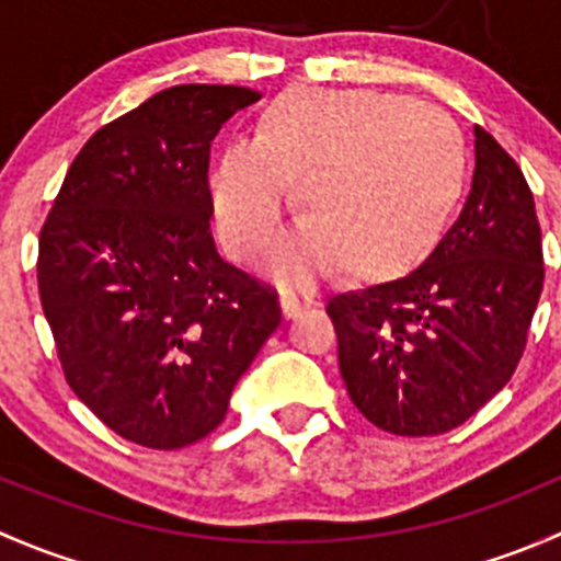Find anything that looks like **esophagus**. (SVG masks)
<instances>
[{"label":"esophagus","instance_id":"1","mask_svg":"<svg viewBox=\"0 0 561 561\" xmlns=\"http://www.w3.org/2000/svg\"><path fill=\"white\" fill-rule=\"evenodd\" d=\"M314 304L312 296H304V293H293V290H285L279 296V307H282V314L287 317V320H293V317H301L307 312L309 307Z\"/></svg>","mask_w":561,"mask_h":561}]
</instances>
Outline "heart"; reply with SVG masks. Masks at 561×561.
<instances>
[{
	"label": "heart",
	"instance_id": "heart-1",
	"mask_svg": "<svg viewBox=\"0 0 561 561\" xmlns=\"http://www.w3.org/2000/svg\"><path fill=\"white\" fill-rule=\"evenodd\" d=\"M287 181L307 222L271 249L276 279L307 285L336 260L364 279H390L443 239L467 184V149L448 113L399 94H279L254 138L228 140L208 175L214 228L233 257L268 244Z\"/></svg>",
	"mask_w": 561,
	"mask_h": 561
}]
</instances>
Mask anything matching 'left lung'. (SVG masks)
<instances>
[{"label": "left lung", "mask_w": 561, "mask_h": 561, "mask_svg": "<svg viewBox=\"0 0 561 561\" xmlns=\"http://www.w3.org/2000/svg\"><path fill=\"white\" fill-rule=\"evenodd\" d=\"M542 276L529 184L516 160L474 127L472 190L423 265L328 301L353 404L399 437L461 426L516 371Z\"/></svg>", "instance_id": "left-lung-1"}]
</instances>
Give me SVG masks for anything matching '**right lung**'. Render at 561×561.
<instances>
[{
    "instance_id": "obj_1",
    "label": "right lung",
    "mask_w": 561,
    "mask_h": 561,
    "mask_svg": "<svg viewBox=\"0 0 561 561\" xmlns=\"http://www.w3.org/2000/svg\"><path fill=\"white\" fill-rule=\"evenodd\" d=\"M260 92L184 83L100 127L39 230L37 287L67 386L118 437L211 434L282 312L219 257L208 151Z\"/></svg>"
}]
</instances>
